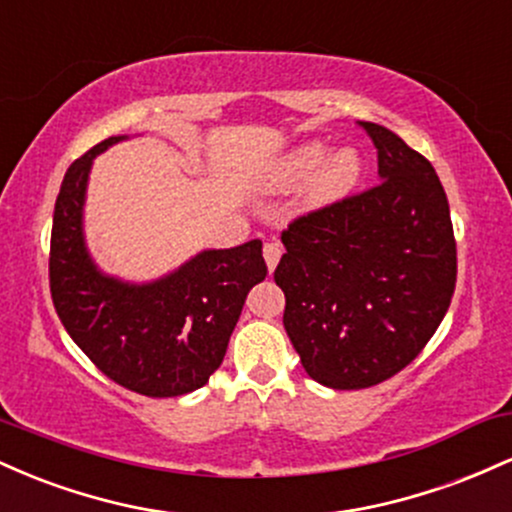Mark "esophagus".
Listing matches in <instances>:
<instances>
[{"mask_svg": "<svg viewBox=\"0 0 512 512\" xmlns=\"http://www.w3.org/2000/svg\"><path fill=\"white\" fill-rule=\"evenodd\" d=\"M281 260V245L279 243H267L264 245V262H267L269 272H274L276 264Z\"/></svg>", "mask_w": 512, "mask_h": 512, "instance_id": "1", "label": "esophagus"}]
</instances>
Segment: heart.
Masks as SVG:
<instances>
[{
  "instance_id": "b5f03b06",
  "label": "heart",
  "mask_w": 512,
  "mask_h": 512,
  "mask_svg": "<svg viewBox=\"0 0 512 512\" xmlns=\"http://www.w3.org/2000/svg\"><path fill=\"white\" fill-rule=\"evenodd\" d=\"M363 170L366 163L354 146L330 151L325 142H303L276 158L267 182L276 192H289L310 180V199L317 204H332L356 190Z\"/></svg>"
}]
</instances>
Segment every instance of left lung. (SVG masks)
Segmentation results:
<instances>
[{"label": "left lung", "mask_w": 512, "mask_h": 512, "mask_svg": "<svg viewBox=\"0 0 512 512\" xmlns=\"http://www.w3.org/2000/svg\"><path fill=\"white\" fill-rule=\"evenodd\" d=\"M380 182L301 216L274 272L284 327L305 373L363 390L409 366L448 313L457 250L436 170L395 132L361 122Z\"/></svg>", "instance_id": "8db88e82"}]
</instances>
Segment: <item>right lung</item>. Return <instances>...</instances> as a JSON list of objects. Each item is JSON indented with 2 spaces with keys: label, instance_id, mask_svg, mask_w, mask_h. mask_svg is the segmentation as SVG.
<instances>
[{
  "label": "right lung",
  "instance_id": "add662e5",
  "mask_svg": "<svg viewBox=\"0 0 512 512\" xmlns=\"http://www.w3.org/2000/svg\"><path fill=\"white\" fill-rule=\"evenodd\" d=\"M122 139L96 144L64 175L50 240L52 303L69 337L110 380L146 397H180L221 366L245 298L267 276L262 240L202 250L144 284L105 274L86 248V187L93 158Z\"/></svg>",
  "mask_w": 512,
  "mask_h": 512
}]
</instances>
